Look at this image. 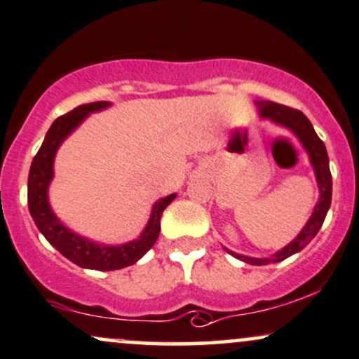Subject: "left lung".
<instances>
[{
  "mask_svg": "<svg viewBox=\"0 0 359 359\" xmlns=\"http://www.w3.org/2000/svg\"><path fill=\"white\" fill-rule=\"evenodd\" d=\"M255 104L256 108H258L259 118L269 119L274 125L286 128V130H290L296 138L299 140L304 151L308 153L309 163H311L313 171H315L316 176L318 189H320V200H318L316 206L313 208V213L306 221V224H304L303 229L293 241L287 243L285 248H281V250L276 251L274 255L268 256V258H253V256L234 253V251H229L224 248V250H226L229 255H233L234 258L245 261L248 264H255V266H263V264L269 263H280V261L290 258V256H293L294 253H299L304 246L311 243L313 238L316 236L320 228L323 226V221H325L326 213H328L331 206L333 181H331L330 159L328 153H326V146L320 138H318L311 121H309L302 111L264 100L255 101Z\"/></svg>",
  "mask_w": 359,
  "mask_h": 359,
  "instance_id": "8db88e82",
  "label": "left lung"
}]
</instances>
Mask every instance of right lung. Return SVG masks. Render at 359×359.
Segmentation results:
<instances>
[{"mask_svg": "<svg viewBox=\"0 0 359 359\" xmlns=\"http://www.w3.org/2000/svg\"><path fill=\"white\" fill-rule=\"evenodd\" d=\"M109 106H111L109 101H96V103L78 106L73 111L56 118L44 136L41 148L33 158L28 176V208L39 233L72 263L86 269H98V271H113V269L131 266L143 258L158 240L159 229H161L159 219H161L163 211L176 198V193H172L154 203L148 223L140 236L123 245H103V243L81 236L61 223L55 215V211L51 210L50 198H48V189L55 176L53 166H55L56 151L91 113L103 111Z\"/></svg>", "mask_w": 359, "mask_h": 359, "instance_id": "right-lung-1", "label": "right lung"}]
</instances>
